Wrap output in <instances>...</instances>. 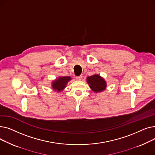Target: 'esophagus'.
<instances>
[{"mask_svg": "<svg viewBox=\"0 0 155 155\" xmlns=\"http://www.w3.org/2000/svg\"><path fill=\"white\" fill-rule=\"evenodd\" d=\"M76 78H77V80H82V75H80V76H78V77H76Z\"/></svg>", "mask_w": 155, "mask_h": 155, "instance_id": "esophagus-1", "label": "esophagus"}]
</instances>
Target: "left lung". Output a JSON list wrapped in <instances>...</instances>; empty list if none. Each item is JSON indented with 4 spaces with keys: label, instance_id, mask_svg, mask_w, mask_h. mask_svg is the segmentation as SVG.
<instances>
[{
    "label": "left lung",
    "instance_id": "obj_1",
    "mask_svg": "<svg viewBox=\"0 0 155 155\" xmlns=\"http://www.w3.org/2000/svg\"><path fill=\"white\" fill-rule=\"evenodd\" d=\"M87 82L91 90L95 94L104 91L107 87L106 81L99 74H94L88 77Z\"/></svg>",
    "mask_w": 155,
    "mask_h": 155
}]
</instances>
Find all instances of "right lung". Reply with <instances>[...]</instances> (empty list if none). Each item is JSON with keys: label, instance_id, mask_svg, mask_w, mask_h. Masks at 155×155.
I'll return each mask as SVG.
<instances>
[{"label": "right lung", "instance_id": "right-lung-1", "mask_svg": "<svg viewBox=\"0 0 155 155\" xmlns=\"http://www.w3.org/2000/svg\"><path fill=\"white\" fill-rule=\"evenodd\" d=\"M71 80V78L70 76L59 77L52 81V89L54 91H56L57 92H61L66 88L68 82Z\"/></svg>", "mask_w": 155, "mask_h": 155}]
</instances>
